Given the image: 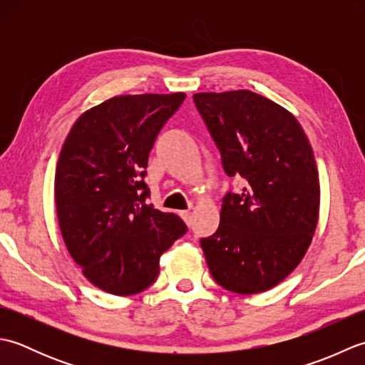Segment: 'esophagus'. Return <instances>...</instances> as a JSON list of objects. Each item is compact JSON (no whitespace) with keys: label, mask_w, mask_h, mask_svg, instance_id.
<instances>
[{"label":"esophagus","mask_w":365,"mask_h":365,"mask_svg":"<svg viewBox=\"0 0 365 365\" xmlns=\"http://www.w3.org/2000/svg\"><path fill=\"white\" fill-rule=\"evenodd\" d=\"M180 216H182V220L185 221V224H187V226H191V213L190 212H180Z\"/></svg>","instance_id":"esophagus-1"}]
</instances>
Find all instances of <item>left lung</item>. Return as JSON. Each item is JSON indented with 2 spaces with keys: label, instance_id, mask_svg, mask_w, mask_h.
Masks as SVG:
<instances>
[{
  "label": "left lung",
  "instance_id": "left-lung-1",
  "mask_svg": "<svg viewBox=\"0 0 365 365\" xmlns=\"http://www.w3.org/2000/svg\"><path fill=\"white\" fill-rule=\"evenodd\" d=\"M199 114L240 195L222 199L220 227L200 240L208 269L240 294L273 289L304 257L319 222L320 180L297 118L255 92H199Z\"/></svg>",
  "mask_w": 365,
  "mask_h": 365
}]
</instances>
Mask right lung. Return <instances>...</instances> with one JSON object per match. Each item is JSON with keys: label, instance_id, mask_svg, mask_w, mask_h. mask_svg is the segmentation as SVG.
I'll list each match as a JSON object with an SVG mask.
<instances>
[{"label": "right lung", "instance_id": "obj_1", "mask_svg": "<svg viewBox=\"0 0 365 365\" xmlns=\"http://www.w3.org/2000/svg\"><path fill=\"white\" fill-rule=\"evenodd\" d=\"M187 94L118 96L84 111L68 131L54 175L68 254L100 290L128 297L160 273V257L187 226L147 204V160Z\"/></svg>", "mask_w": 365, "mask_h": 365}]
</instances>
